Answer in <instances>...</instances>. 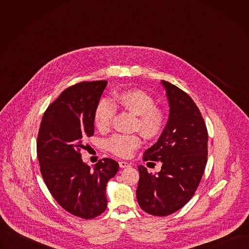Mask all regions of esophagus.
<instances>
[{
  "label": "esophagus",
  "instance_id": "1",
  "mask_svg": "<svg viewBox=\"0 0 249 249\" xmlns=\"http://www.w3.org/2000/svg\"><path fill=\"white\" fill-rule=\"evenodd\" d=\"M119 165L121 168H125V167H129L130 163H128L127 161H119Z\"/></svg>",
  "mask_w": 249,
  "mask_h": 249
}]
</instances>
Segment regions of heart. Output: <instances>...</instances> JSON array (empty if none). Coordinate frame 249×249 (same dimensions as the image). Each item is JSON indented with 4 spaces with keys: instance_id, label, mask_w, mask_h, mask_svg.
Here are the masks:
<instances>
[{
    "instance_id": "heart-1",
    "label": "heart",
    "mask_w": 249,
    "mask_h": 249,
    "mask_svg": "<svg viewBox=\"0 0 249 249\" xmlns=\"http://www.w3.org/2000/svg\"><path fill=\"white\" fill-rule=\"evenodd\" d=\"M111 102L135 115L134 128L147 138L160 135L165 124V114L162 109L155 106L154 98L140 89L123 90L115 94ZM112 104L102 99L94 110V126L101 132L107 131L114 115ZM141 145V139L137 135H114L107 141V149L115 156L128 158Z\"/></svg>"
}]
</instances>
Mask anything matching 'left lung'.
Listing matches in <instances>:
<instances>
[{"mask_svg": "<svg viewBox=\"0 0 249 249\" xmlns=\"http://www.w3.org/2000/svg\"><path fill=\"white\" fill-rule=\"evenodd\" d=\"M161 85L168 99L169 117L143 160H160L162 165L157 174L138 165L136 194L140 207L148 214L164 217L181 209L194 195L207 163L208 132L193 99L168 82L161 81Z\"/></svg>", "mask_w": 249, "mask_h": 249, "instance_id": "1", "label": "left lung"}]
</instances>
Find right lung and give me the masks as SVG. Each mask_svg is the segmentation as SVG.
I'll use <instances>...</instances> for the list:
<instances>
[{
    "label": "right lung",
    "mask_w": 249,
    "mask_h": 249,
    "mask_svg": "<svg viewBox=\"0 0 249 249\" xmlns=\"http://www.w3.org/2000/svg\"><path fill=\"white\" fill-rule=\"evenodd\" d=\"M106 85L83 82L66 89L44 112L37 137V158L48 190L70 214L86 220L106 210V184L119 169L112 159H102L91 168L81 155L94 133L93 114Z\"/></svg>",
    "instance_id": "obj_1"
}]
</instances>
